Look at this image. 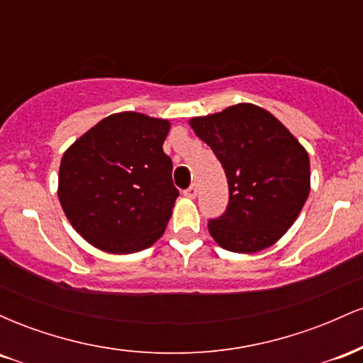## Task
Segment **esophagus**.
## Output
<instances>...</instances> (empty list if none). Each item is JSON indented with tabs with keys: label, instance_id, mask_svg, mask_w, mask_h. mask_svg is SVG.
Returning <instances> with one entry per match:
<instances>
[{
	"label": "esophagus",
	"instance_id": "34e87169",
	"mask_svg": "<svg viewBox=\"0 0 363 363\" xmlns=\"http://www.w3.org/2000/svg\"><path fill=\"white\" fill-rule=\"evenodd\" d=\"M196 194H198V187H196L194 184L189 186V187H187V189L184 191V196H186V198H189V199H194Z\"/></svg>",
	"mask_w": 363,
	"mask_h": 363
}]
</instances>
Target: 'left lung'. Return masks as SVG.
<instances>
[{
  "instance_id": "obj_1",
  "label": "left lung",
  "mask_w": 363,
  "mask_h": 363,
  "mask_svg": "<svg viewBox=\"0 0 363 363\" xmlns=\"http://www.w3.org/2000/svg\"><path fill=\"white\" fill-rule=\"evenodd\" d=\"M189 126L228 182L227 210L208 223L215 242L252 254L280 240L311 193L307 150L272 112L247 102L189 119Z\"/></svg>"
}]
</instances>
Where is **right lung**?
Segmentation results:
<instances>
[{
    "label": "right lung",
    "instance_id": "right-lung-1",
    "mask_svg": "<svg viewBox=\"0 0 363 363\" xmlns=\"http://www.w3.org/2000/svg\"><path fill=\"white\" fill-rule=\"evenodd\" d=\"M170 121L118 112L65 152L57 198L66 218L104 252L143 251L164 235L179 191L164 145Z\"/></svg>",
    "mask_w": 363,
    "mask_h": 363
}]
</instances>
